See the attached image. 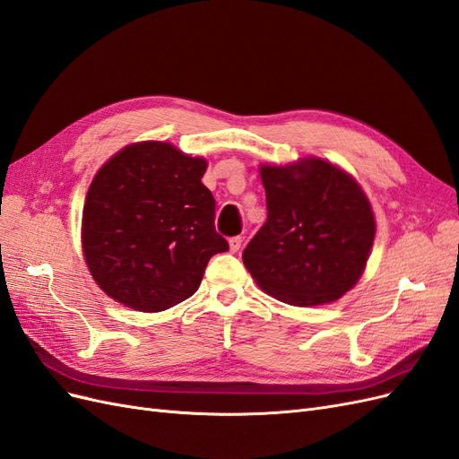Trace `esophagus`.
I'll return each mask as SVG.
<instances>
[{
	"mask_svg": "<svg viewBox=\"0 0 459 459\" xmlns=\"http://www.w3.org/2000/svg\"><path fill=\"white\" fill-rule=\"evenodd\" d=\"M241 245H243L241 235H235V238H230V251L231 253H238L239 248H241Z\"/></svg>",
	"mask_w": 459,
	"mask_h": 459,
	"instance_id": "esophagus-1",
	"label": "esophagus"
}]
</instances>
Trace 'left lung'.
Listing matches in <instances>:
<instances>
[{
	"mask_svg": "<svg viewBox=\"0 0 459 459\" xmlns=\"http://www.w3.org/2000/svg\"><path fill=\"white\" fill-rule=\"evenodd\" d=\"M268 218L243 251L255 281L277 300L317 307L362 275L375 218L356 179L322 159L262 166Z\"/></svg>",
	"mask_w": 459,
	"mask_h": 459,
	"instance_id": "obj_1",
	"label": "left lung"
}]
</instances>
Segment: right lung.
<instances>
[{
  "label": "right lung",
  "instance_id": "right-lung-1",
  "mask_svg": "<svg viewBox=\"0 0 459 459\" xmlns=\"http://www.w3.org/2000/svg\"><path fill=\"white\" fill-rule=\"evenodd\" d=\"M206 160L170 143L118 151L95 174L82 212V247L95 283L120 304L160 312L189 299L208 260L230 245L214 228Z\"/></svg>",
  "mask_w": 459,
  "mask_h": 459
}]
</instances>
